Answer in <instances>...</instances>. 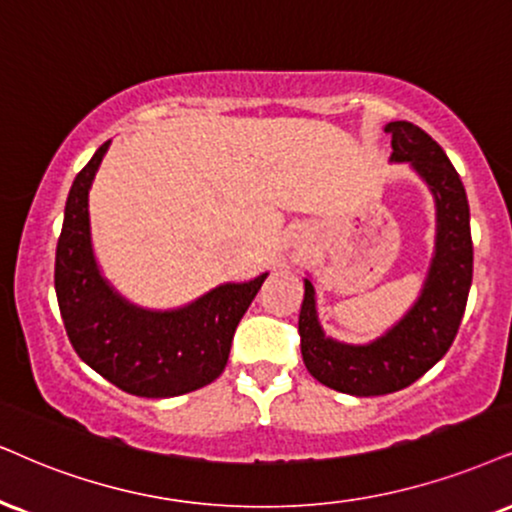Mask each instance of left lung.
<instances>
[{
	"mask_svg": "<svg viewBox=\"0 0 512 512\" xmlns=\"http://www.w3.org/2000/svg\"><path fill=\"white\" fill-rule=\"evenodd\" d=\"M384 130L391 132V161L410 163L430 187L437 206V237L418 301L370 344H344L325 337L315 311L313 282L304 280L301 356L315 380L351 396L399 391L441 361L456 339L472 285L470 206L456 168L418 125L394 121Z\"/></svg>",
	"mask_w": 512,
	"mask_h": 512,
	"instance_id": "8db88e82",
	"label": "left lung"
}]
</instances>
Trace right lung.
Returning <instances> with one entry per match:
<instances>
[{
    "label": "right lung",
    "instance_id": "obj_1",
    "mask_svg": "<svg viewBox=\"0 0 512 512\" xmlns=\"http://www.w3.org/2000/svg\"><path fill=\"white\" fill-rule=\"evenodd\" d=\"M75 175L56 244L54 287L78 356L132 396L168 399L211 384L225 370L232 337L268 273L227 282L173 311L123 299L97 266L90 235V187L106 149Z\"/></svg>",
    "mask_w": 512,
    "mask_h": 512
}]
</instances>
